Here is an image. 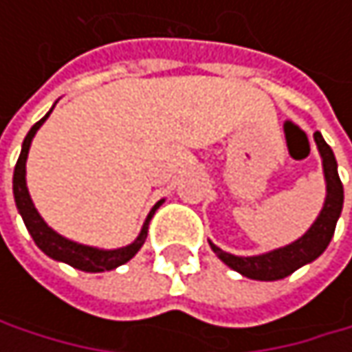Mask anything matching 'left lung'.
I'll return each instance as SVG.
<instances>
[{
  "instance_id": "1",
  "label": "left lung",
  "mask_w": 352,
  "mask_h": 352,
  "mask_svg": "<svg viewBox=\"0 0 352 352\" xmlns=\"http://www.w3.org/2000/svg\"><path fill=\"white\" fill-rule=\"evenodd\" d=\"M314 140H316L318 153L322 157V169H324V181H326V199H324V206L314 220V224L308 228V232L304 236H300L292 245H285L281 248L263 252V254H252V256L230 254V252L222 250L220 246L214 245L212 241H208L212 250L218 254V258L222 263H226L230 269L239 271L241 275H245L248 279H256V281L283 279V277L292 275L294 271H298L300 267L316 261L334 236V228H336V222H338L340 212H342L344 191H342V183L338 177V165H336L332 148L326 144V140L322 138L320 132L314 134Z\"/></svg>"
}]
</instances>
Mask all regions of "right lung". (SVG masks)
<instances>
[{"mask_svg": "<svg viewBox=\"0 0 352 352\" xmlns=\"http://www.w3.org/2000/svg\"><path fill=\"white\" fill-rule=\"evenodd\" d=\"M54 107V106H52ZM52 111V109H50ZM50 111L38 120L34 126L30 128V132L26 134L24 142H22V153H20V159L16 163V169H14V199H16V208L30 232V236L34 239L36 246L48 254L50 258L54 261H60V263H67L79 271H87V273H102V271H111L124 263H128L138 250L140 246L144 245L146 241V234H148V222L153 218V214L157 212V208L165 201H157L155 208L148 212L144 224H142V230L140 234L136 236L134 243H130L128 246H122V248H98V246H87L81 245V243H75V241H69L65 236H60L58 232H54L44 220L42 216L38 214V210L32 204V197H30V191H28V185H26V161H28V151H30V144H32V138L36 136L38 128L46 122V118L50 116Z\"/></svg>", "mask_w": 352, "mask_h": 352, "instance_id": "1", "label": "right lung"}]
</instances>
